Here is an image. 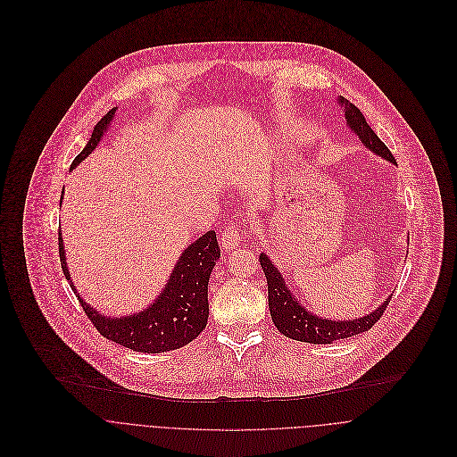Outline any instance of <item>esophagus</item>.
Segmentation results:
<instances>
[{"label":"esophagus","mask_w":457,"mask_h":457,"mask_svg":"<svg viewBox=\"0 0 457 457\" xmlns=\"http://www.w3.org/2000/svg\"><path fill=\"white\" fill-rule=\"evenodd\" d=\"M243 241V232L241 228H237L236 225L232 227H227L221 234V245L227 248V250H232V248H237Z\"/></svg>","instance_id":"obj_1"}]
</instances>
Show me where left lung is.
I'll use <instances>...</instances> for the list:
<instances>
[{"mask_svg":"<svg viewBox=\"0 0 457 457\" xmlns=\"http://www.w3.org/2000/svg\"><path fill=\"white\" fill-rule=\"evenodd\" d=\"M337 104L340 106L344 113L345 126L358 137V140L363 144L368 151L375 153L377 156L391 162L396 165L395 156L387 149V145L377 137V133L371 129V126L366 122V117L361 112L349 103L344 97H337ZM259 262L264 271V278L268 283V306L273 324L278 329L294 340L310 342V344H333L342 338L354 337L358 333L368 331L375 326V322L382 317L384 310L387 308L391 295L373 312L366 313L358 319H326L319 317L317 313L310 312L292 292V288L287 285V279L281 273V270L273 264V261L261 252Z\"/></svg>","mask_w":457,"mask_h":457,"instance_id":"1","label":"left lung"}]
</instances>
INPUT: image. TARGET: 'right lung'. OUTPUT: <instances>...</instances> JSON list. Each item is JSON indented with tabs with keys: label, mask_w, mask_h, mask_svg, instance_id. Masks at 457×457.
Masks as SVG:
<instances>
[{
	"label": "right lung",
	"mask_w": 457,
	"mask_h": 457,
	"mask_svg": "<svg viewBox=\"0 0 457 457\" xmlns=\"http://www.w3.org/2000/svg\"><path fill=\"white\" fill-rule=\"evenodd\" d=\"M115 115L117 108L110 110L99 120L84 149L75 156L71 169L97 149L104 135L110 131ZM59 255L64 278L75 292L82 310L108 340L138 353H163L187 345L207 326L209 279L212 268L221 257L214 230L205 232L187 248L181 250L162 292L145 308L129 315H106L80 297L68 270L62 234H59Z\"/></svg>",
	"instance_id": "1"
}]
</instances>
